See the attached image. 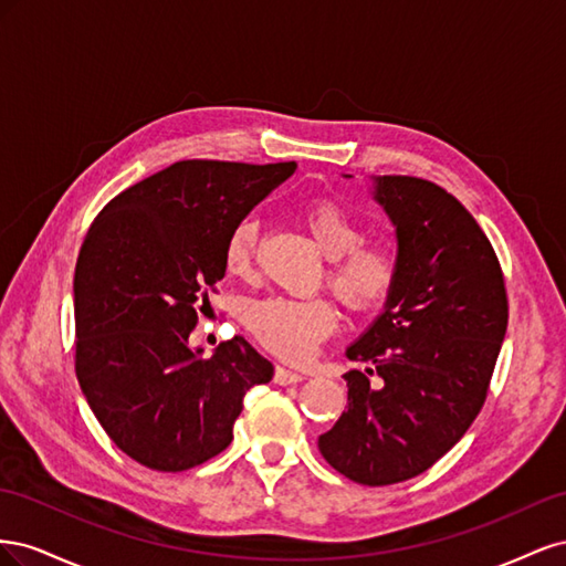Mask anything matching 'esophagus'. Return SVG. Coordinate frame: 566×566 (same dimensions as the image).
<instances>
[{"label":"esophagus","mask_w":566,"mask_h":566,"mask_svg":"<svg viewBox=\"0 0 566 566\" xmlns=\"http://www.w3.org/2000/svg\"><path fill=\"white\" fill-rule=\"evenodd\" d=\"M302 380H304L302 373H295V370L283 368V366H279L276 375H273V382H276V385H295V382H302Z\"/></svg>","instance_id":"obj_1"}]
</instances>
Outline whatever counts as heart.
Masks as SVG:
<instances>
[{"instance_id": "1", "label": "heart", "mask_w": 566, "mask_h": 566, "mask_svg": "<svg viewBox=\"0 0 566 566\" xmlns=\"http://www.w3.org/2000/svg\"><path fill=\"white\" fill-rule=\"evenodd\" d=\"M302 224L316 248L333 260L328 269L331 287L354 312L378 306L397 279L394 254L375 243H361V227L335 202L318 200L302 210ZM256 256V224L241 221L224 245V266L235 279H250ZM248 328L262 345L287 361H304L321 339L337 328V310L331 300L266 297L254 302L248 314Z\"/></svg>"}]
</instances>
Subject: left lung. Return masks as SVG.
Here are the masks:
<instances>
[{
    "label": "left lung",
    "mask_w": 566,
    "mask_h": 566,
    "mask_svg": "<svg viewBox=\"0 0 566 566\" xmlns=\"http://www.w3.org/2000/svg\"><path fill=\"white\" fill-rule=\"evenodd\" d=\"M368 181L397 235V279L345 352L368 368L345 375L349 408L318 451L352 482L387 486L432 468L474 422L505 339L507 297L489 238L451 193L418 177Z\"/></svg>",
    "instance_id": "1"
}]
</instances>
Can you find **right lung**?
<instances>
[{
    "instance_id": "1",
    "label": "right lung",
    "mask_w": 566,
    "mask_h": 566,
    "mask_svg": "<svg viewBox=\"0 0 566 566\" xmlns=\"http://www.w3.org/2000/svg\"><path fill=\"white\" fill-rule=\"evenodd\" d=\"M297 163L179 160L98 212L75 266V370L106 434L142 465L191 470L224 451L245 391L273 378L245 337L188 345L224 245Z\"/></svg>"
}]
</instances>
